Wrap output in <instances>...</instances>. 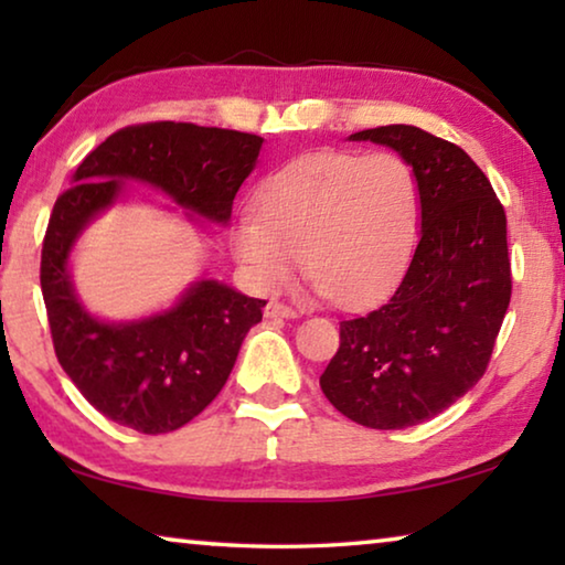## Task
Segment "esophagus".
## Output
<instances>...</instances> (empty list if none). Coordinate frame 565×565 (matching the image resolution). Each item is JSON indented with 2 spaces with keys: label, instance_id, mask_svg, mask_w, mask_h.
Wrapping results in <instances>:
<instances>
[{
  "label": "esophagus",
  "instance_id": "34e87169",
  "mask_svg": "<svg viewBox=\"0 0 565 565\" xmlns=\"http://www.w3.org/2000/svg\"><path fill=\"white\" fill-rule=\"evenodd\" d=\"M264 317L266 319H296V311L291 306H284L279 301H269L264 309Z\"/></svg>",
  "mask_w": 565,
  "mask_h": 565
}]
</instances>
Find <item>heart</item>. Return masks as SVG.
<instances>
[{"label":"heart","mask_w":565,"mask_h":565,"mask_svg":"<svg viewBox=\"0 0 565 565\" xmlns=\"http://www.w3.org/2000/svg\"><path fill=\"white\" fill-rule=\"evenodd\" d=\"M256 214L232 228L234 256L259 289L299 269L341 306L384 296L414 252L420 191L394 151H313L271 171L254 194Z\"/></svg>","instance_id":"heart-1"}]
</instances>
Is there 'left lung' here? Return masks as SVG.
I'll return each mask as SVG.
<instances>
[{"label": "left lung", "mask_w": 565, "mask_h": 565, "mask_svg": "<svg viewBox=\"0 0 565 565\" xmlns=\"http://www.w3.org/2000/svg\"><path fill=\"white\" fill-rule=\"evenodd\" d=\"M404 157L418 179L420 234L384 306L341 321L319 384L361 426L424 424L471 391L489 366L511 301L505 212L461 147L408 124L351 134Z\"/></svg>", "instance_id": "8db88e82"}]
</instances>
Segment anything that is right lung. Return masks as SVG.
Wrapping results in <instances>:
<instances>
[{
  "instance_id": "1",
  "label": "right lung",
  "mask_w": 565,
  "mask_h": 565,
  "mask_svg": "<svg viewBox=\"0 0 565 565\" xmlns=\"http://www.w3.org/2000/svg\"><path fill=\"white\" fill-rule=\"evenodd\" d=\"M256 134L157 121L127 127L82 161L56 199L42 246V294L66 376L89 404L139 434L177 431L224 388L266 301L224 281H191L167 309L107 321L72 279V252L87 226L124 202L127 181L159 189L202 228L232 222L238 186L259 161Z\"/></svg>"
}]
</instances>
